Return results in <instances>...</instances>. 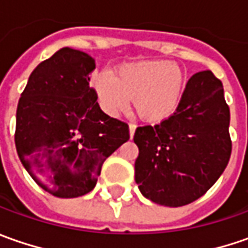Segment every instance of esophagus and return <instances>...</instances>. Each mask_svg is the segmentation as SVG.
Segmentation results:
<instances>
[{
  "mask_svg": "<svg viewBox=\"0 0 248 248\" xmlns=\"http://www.w3.org/2000/svg\"><path fill=\"white\" fill-rule=\"evenodd\" d=\"M136 127H137V126H136V124H129V133H130V137H133V136H134V132H136Z\"/></svg>",
  "mask_w": 248,
  "mask_h": 248,
  "instance_id": "esophagus-1",
  "label": "esophagus"
}]
</instances>
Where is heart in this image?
Returning <instances> with one entry per match:
<instances>
[{
    "mask_svg": "<svg viewBox=\"0 0 248 248\" xmlns=\"http://www.w3.org/2000/svg\"><path fill=\"white\" fill-rule=\"evenodd\" d=\"M93 88L109 115H118L134 100L137 114L151 122L166 119L174 112L183 96L184 75L167 62H142L121 67L115 78L97 74Z\"/></svg>",
    "mask_w": 248,
    "mask_h": 248,
    "instance_id": "1",
    "label": "heart"
}]
</instances>
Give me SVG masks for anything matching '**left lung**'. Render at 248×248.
<instances>
[{
  "instance_id": "obj_1",
  "label": "left lung",
  "mask_w": 248,
  "mask_h": 248,
  "mask_svg": "<svg viewBox=\"0 0 248 248\" xmlns=\"http://www.w3.org/2000/svg\"><path fill=\"white\" fill-rule=\"evenodd\" d=\"M224 86L210 70L193 74L174 114L134 133V177L154 203L180 207L199 199L224 173L232 152Z\"/></svg>"
}]
</instances>
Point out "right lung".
Here are the masks:
<instances>
[{
	"label": "right lung",
	"mask_w": 248,
	"mask_h": 248,
	"mask_svg": "<svg viewBox=\"0 0 248 248\" xmlns=\"http://www.w3.org/2000/svg\"><path fill=\"white\" fill-rule=\"evenodd\" d=\"M94 60L62 47L31 73L16 111L15 144L32 180L57 198L97 183L104 160L130 139L129 126L101 111L90 88Z\"/></svg>",
	"instance_id": "right-lung-1"
}]
</instances>
